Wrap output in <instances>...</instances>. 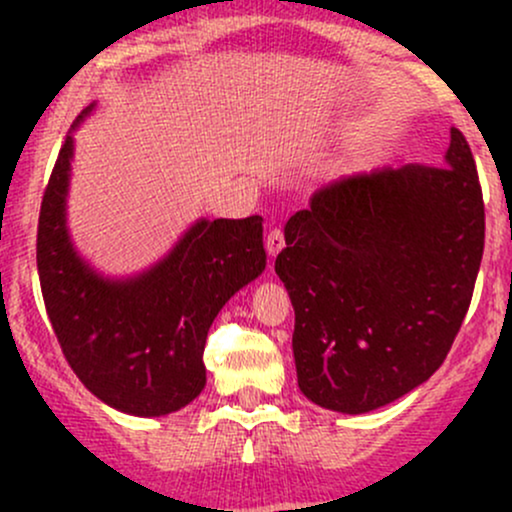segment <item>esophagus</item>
<instances>
[{
	"mask_svg": "<svg viewBox=\"0 0 512 512\" xmlns=\"http://www.w3.org/2000/svg\"><path fill=\"white\" fill-rule=\"evenodd\" d=\"M286 240H284V233L279 231V228H272V231L267 233V238H264V248H267L269 257H276L281 250H284Z\"/></svg>",
	"mask_w": 512,
	"mask_h": 512,
	"instance_id": "esophagus-1",
	"label": "esophagus"
}]
</instances>
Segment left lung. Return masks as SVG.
Here are the masks:
<instances>
[{
	"label": "left lung",
	"mask_w": 512,
	"mask_h": 512,
	"mask_svg": "<svg viewBox=\"0 0 512 512\" xmlns=\"http://www.w3.org/2000/svg\"><path fill=\"white\" fill-rule=\"evenodd\" d=\"M298 387L366 414L426 383L460 332L481 255L484 199L460 129L440 166L380 168L317 190L284 228Z\"/></svg>",
	"instance_id": "1"
}]
</instances>
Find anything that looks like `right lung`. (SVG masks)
<instances>
[{
	"mask_svg": "<svg viewBox=\"0 0 512 512\" xmlns=\"http://www.w3.org/2000/svg\"><path fill=\"white\" fill-rule=\"evenodd\" d=\"M64 139L38 221L45 308L69 366L101 402L132 416H166L207 385L204 344L219 310L267 267L262 216L197 219L163 260L105 276L69 236L74 132Z\"/></svg>",
	"mask_w": 512,
	"mask_h": 512,
	"instance_id": "add662e5",
	"label": "right lung"
}]
</instances>
